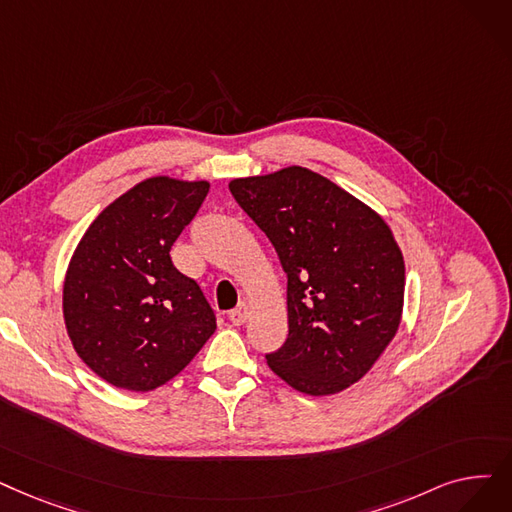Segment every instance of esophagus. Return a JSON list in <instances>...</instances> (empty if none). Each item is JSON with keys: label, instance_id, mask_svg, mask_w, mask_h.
<instances>
[{"label": "esophagus", "instance_id": "obj_1", "mask_svg": "<svg viewBox=\"0 0 512 512\" xmlns=\"http://www.w3.org/2000/svg\"><path fill=\"white\" fill-rule=\"evenodd\" d=\"M230 322L234 324V326H240V324H244V322H247V318H249V305L247 303H238V307L236 309H232L230 311Z\"/></svg>", "mask_w": 512, "mask_h": 512}]
</instances>
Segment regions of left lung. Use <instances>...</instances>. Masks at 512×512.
<instances>
[{
  "instance_id": "left-lung-1",
  "label": "left lung",
  "mask_w": 512,
  "mask_h": 512,
  "mask_svg": "<svg viewBox=\"0 0 512 512\" xmlns=\"http://www.w3.org/2000/svg\"><path fill=\"white\" fill-rule=\"evenodd\" d=\"M230 192L288 276V337L265 355L268 366L314 397L358 383L397 335L404 311L406 265L387 221L299 165L236 177Z\"/></svg>"
}]
</instances>
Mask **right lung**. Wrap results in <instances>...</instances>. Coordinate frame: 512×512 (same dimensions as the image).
<instances>
[{"label": "right lung", "instance_id": "obj_1", "mask_svg": "<svg viewBox=\"0 0 512 512\" xmlns=\"http://www.w3.org/2000/svg\"><path fill=\"white\" fill-rule=\"evenodd\" d=\"M207 192L205 180L148 177L81 236L64 276V326L79 358L106 383L157 389L215 332L203 291L169 255Z\"/></svg>", "mask_w": 512, "mask_h": 512}]
</instances>
